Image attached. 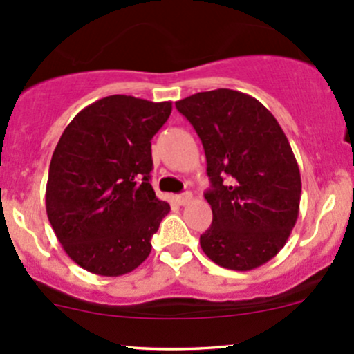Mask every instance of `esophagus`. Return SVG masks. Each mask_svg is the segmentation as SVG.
<instances>
[{"label": "esophagus", "mask_w": 354, "mask_h": 354, "mask_svg": "<svg viewBox=\"0 0 354 354\" xmlns=\"http://www.w3.org/2000/svg\"><path fill=\"white\" fill-rule=\"evenodd\" d=\"M174 200H176L178 205H181V207H183V205H188L189 201H192V193H183V195H178V196H174Z\"/></svg>", "instance_id": "esophagus-1"}]
</instances>
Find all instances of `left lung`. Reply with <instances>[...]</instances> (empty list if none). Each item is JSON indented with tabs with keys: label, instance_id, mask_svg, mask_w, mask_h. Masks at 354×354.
<instances>
[{
	"label": "left lung",
	"instance_id": "8db88e82",
	"mask_svg": "<svg viewBox=\"0 0 354 354\" xmlns=\"http://www.w3.org/2000/svg\"><path fill=\"white\" fill-rule=\"evenodd\" d=\"M176 109L201 139L212 183L201 248L225 269H257L281 252L299 216L301 173L284 131L257 99L230 88L198 92Z\"/></svg>",
	"mask_w": 354,
	"mask_h": 354
}]
</instances>
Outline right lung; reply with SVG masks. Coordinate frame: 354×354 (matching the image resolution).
Here are the masks:
<instances>
[{"instance_id": "right-lung-1", "label": "right lung", "mask_w": 354, "mask_h": 354, "mask_svg": "<svg viewBox=\"0 0 354 354\" xmlns=\"http://www.w3.org/2000/svg\"><path fill=\"white\" fill-rule=\"evenodd\" d=\"M169 114L171 102L109 95L65 127L50 161L46 215L82 269L118 277L151 254L169 212L149 183L151 139Z\"/></svg>"}]
</instances>
